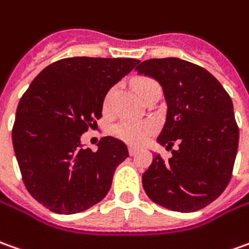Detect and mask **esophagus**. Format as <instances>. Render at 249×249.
<instances>
[{
	"instance_id": "34e87169",
	"label": "esophagus",
	"mask_w": 249,
	"mask_h": 249,
	"mask_svg": "<svg viewBox=\"0 0 249 249\" xmlns=\"http://www.w3.org/2000/svg\"><path fill=\"white\" fill-rule=\"evenodd\" d=\"M137 152H138L137 148H133V146H130V148H128V155H130V156H134V155H137Z\"/></svg>"
}]
</instances>
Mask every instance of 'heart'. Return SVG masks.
I'll list each match as a JSON object with an SVG mask.
<instances>
[{
  "label": "heart",
  "mask_w": 249,
  "mask_h": 249,
  "mask_svg": "<svg viewBox=\"0 0 249 249\" xmlns=\"http://www.w3.org/2000/svg\"><path fill=\"white\" fill-rule=\"evenodd\" d=\"M156 83L158 82H155L151 78H140V79L136 81L134 86H136L137 93L141 97L145 90L148 89L149 86H152V85H156ZM115 93H116L115 88H111L107 91L104 101H103L104 112H109L111 111ZM155 131H156V123L153 121H123L121 123H118L115 126V128H113L115 136L130 145L144 144Z\"/></svg>",
  "instance_id": "heart-1"
}]
</instances>
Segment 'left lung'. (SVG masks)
Returning a JSON list of instances; mask_svg holds the SVG:
<instances>
[{
  "label": "left lung",
  "instance_id": "left-lung-1",
  "mask_svg": "<svg viewBox=\"0 0 249 249\" xmlns=\"http://www.w3.org/2000/svg\"><path fill=\"white\" fill-rule=\"evenodd\" d=\"M163 88L167 113L158 142L179 149L164 160L153 156L142 174L145 193L178 213L201 210L228 186L238 146L233 103L203 67L177 57L149 58L137 66Z\"/></svg>",
  "mask_w": 249,
  "mask_h": 249
}]
</instances>
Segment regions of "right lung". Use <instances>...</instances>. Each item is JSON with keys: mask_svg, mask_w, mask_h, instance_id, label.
<instances>
[{"mask_svg": "<svg viewBox=\"0 0 249 249\" xmlns=\"http://www.w3.org/2000/svg\"><path fill=\"white\" fill-rule=\"evenodd\" d=\"M140 63L136 58L68 57L36 75L21 96L12 141L28 193L56 214H75L108 193L126 144L103 137L97 151L81 136L97 124L107 91Z\"/></svg>", "mask_w": 249, "mask_h": 249, "instance_id": "right-lung-1", "label": "right lung"}]
</instances>
